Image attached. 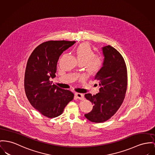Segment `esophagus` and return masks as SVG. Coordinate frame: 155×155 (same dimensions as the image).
I'll return each instance as SVG.
<instances>
[{"label": "esophagus", "instance_id": "obj_1", "mask_svg": "<svg viewBox=\"0 0 155 155\" xmlns=\"http://www.w3.org/2000/svg\"><path fill=\"white\" fill-rule=\"evenodd\" d=\"M75 96L77 97V98L83 100L84 99V96L82 93H75Z\"/></svg>", "mask_w": 155, "mask_h": 155}]
</instances>
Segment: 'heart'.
<instances>
[{
	"label": "heart",
	"instance_id": "1",
	"mask_svg": "<svg viewBox=\"0 0 155 155\" xmlns=\"http://www.w3.org/2000/svg\"><path fill=\"white\" fill-rule=\"evenodd\" d=\"M77 59L80 64H84L87 71L94 74L97 72L103 65V57L94 54V52L87 43H83L75 49Z\"/></svg>",
	"mask_w": 155,
	"mask_h": 155
}]
</instances>
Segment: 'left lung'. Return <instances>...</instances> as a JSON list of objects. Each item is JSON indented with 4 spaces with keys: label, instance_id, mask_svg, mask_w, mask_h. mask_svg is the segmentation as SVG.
Returning <instances> with one entry per match:
<instances>
[{
    "label": "left lung",
    "instance_id": "8db88e82",
    "mask_svg": "<svg viewBox=\"0 0 155 155\" xmlns=\"http://www.w3.org/2000/svg\"><path fill=\"white\" fill-rule=\"evenodd\" d=\"M102 49L103 65L94 76L100 86L99 92L84 95L93 104L92 110L84 116L95 123L107 120L117 112L123 103L127 83L126 66L120 53L110 45Z\"/></svg>",
    "mask_w": 155,
    "mask_h": 155
}]
</instances>
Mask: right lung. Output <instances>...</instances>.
<instances>
[{
	"label": "right lung",
	"mask_w": 155,
	"mask_h": 155,
	"mask_svg": "<svg viewBox=\"0 0 155 155\" xmlns=\"http://www.w3.org/2000/svg\"><path fill=\"white\" fill-rule=\"evenodd\" d=\"M75 41H49L36 47L27 63L25 91L32 106L45 116L52 118L63 113L74 94L53 84L59 56Z\"/></svg>",
	"instance_id": "obj_1"
}]
</instances>
